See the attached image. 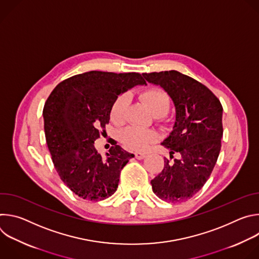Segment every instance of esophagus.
<instances>
[{"mask_svg":"<svg viewBox=\"0 0 259 259\" xmlns=\"http://www.w3.org/2000/svg\"><path fill=\"white\" fill-rule=\"evenodd\" d=\"M135 158L137 160H142L143 158H145V154H142V153H135Z\"/></svg>","mask_w":259,"mask_h":259,"instance_id":"1","label":"esophagus"}]
</instances>
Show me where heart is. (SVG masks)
Returning <instances> with one entry per match:
<instances>
[{"label":"heart","instance_id":"1","mask_svg":"<svg viewBox=\"0 0 259 259\" xmlns=\"http://www.w3.org/2000/svg\"><path fill=\"white\" fill-rule=\"evenodd\" d=\"M139 98L150 107L154 115L160 119L163 118L170 109L171 99L169 94L160 87H152L139 94ZM129 98L127 94L119 95L110 106V119L120 126L126 122ZM158 134L152 129H140L128 127L120 133V141L130 151L143 152L157 139Z\"/></svg>","mask_w":259,"mask_h":259}]
</instances>
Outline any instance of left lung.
<instances>
[{"label": "left lung", "mask_w": 259, "mask_h": 259, "mask_svg": "<svg viewBox=\"0 0 259 259\" xmlns=\"http://www.w3.org/2000/svg\"><path fill=\"white\" fill-rule=\"evenodd\" d=\"M160 85L172 98L176 120L173 131L162 142L179 159L169 163L152 181L153 192L170 203L193 198L210 177L217 162L223 137V105L213 92L197 80L177 70L142 73Z\"/></svg>", "instance_id": "1"}]
</instances>
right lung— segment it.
Masks as SVG:
<instances>
[{"label":"right lung","mask_w":259,"mask_h":259,"mask_svg":"<svg viewBox=\"0 0 259 259\" xmlns=\"http://www.w3.org/2000/svg\"><path fill=\"white\" fill-rule=\"evenodd\" d=\"M135 85H146L138 72L92 70L60 82L45 102L44 129L54 167L65 186L84 200L112 196L121 170L134 157L116 142L103 158L94 141L105 132L118 95Z\"/></svg>","instance_id":"right-lung-1"}]
</instances>
